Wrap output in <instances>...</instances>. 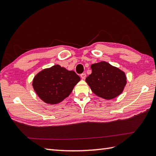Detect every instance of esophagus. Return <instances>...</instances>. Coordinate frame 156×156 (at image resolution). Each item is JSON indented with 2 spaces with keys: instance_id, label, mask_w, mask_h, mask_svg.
Segmentation results:
<instances>
[{
  "instance_id": "1",
  "label": "esophagus",
  "mask_w": 156,
  "mask_h": 156,
  "mask_svg": "<svg viewBox=\"0 0 156 156\" xmlns=\"http://www.w3.org/2000/svg\"><path fill=\"white\" fill-rule=\"evenodd\" d=\"M80 77L82 78V79H83V80H84V79L87 78V74H86L85 73H82V74H80Z\"/></svg>"
}]
</instances>
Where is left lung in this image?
<instances>
[{
  "mask_svg": "<svg viewBox=\"0 0 156 156\" xmlns=\"http://www.w3.org/2000/svg\"><path fill=\"white\" fill-rule=\"evenodd\" d=\"M90 68L92 73L86 82L96 95L111 100L122 93L127 84L124 72L106 62L93 64Z\"/></svg>",
  "mask_w": 156,
  "mask_h": 156,
  "instance_id": "8db88e82",
  "label": "left lung"
}]
</instances>
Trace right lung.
Listing matches in <instances>:
<instances>
[{
	"label": "right lung",
	"mask_w": 156,
	"mask_h": 156,
	"mask_svg": "<svg viewBox=\"0 0 156 156\" xmlns=\"http://www.w3.org/2000/svg\"><path fill=\"white\" fill-rule=\"evenodd\" d=\"M80 80L74 71H69L54 65L39 72L33 80V87L38 97L45 103L55 105L70 94Z\"/></svg>",
	"instance_id": "1"
}]
</instances>
